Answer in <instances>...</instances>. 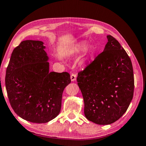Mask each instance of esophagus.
Returning a JSON list of instances; mask_svg holds the SVG:
<instances>
[{"instance_id":"obj_1","label":"esophagus","mask_w":146,"mask_h":146,"mask_svg":"<svg viewBox=\"0 0 146 146\" xmlns=\"http://www.w3.org/2000/svg\"><path fill=\"white\" fill-rule=\"evenodd\" d=\"M70 79L72 81H74L76 80V74L74 73H72L70 76Z\"/></svg>"}]
</instances>
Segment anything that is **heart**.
<instances>
[{
	"instance_id": "b5f03b06",
	"label": "heart",
	"mask_w": 146,
	"mask_h": 146,
	"mask_svg": "<svg viewBox=\"0 0 146 146\" xmlns=\"http://www.w3.org/2000/svg\"><path fill=\"white\" fill-rule=\"evenodd\" d=\"M86 48V44L83 42H81L79 43V44L76 46V52H83V51L85 50Z\"/></svg>"
}]
</instances>
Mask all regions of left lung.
<instances>
[{
	"instance_id": "8db88e82",
	"label": "left lung",
	"mask_w": 146,
	"mask_h": 146,
	"mask_svg": "<svg viewBox=\"0 0 146 146\" xmlns=\"http://www.w3.org/2000/svg\"><path fill=\"white\" fill-rule=\"evenodd\" d=\"M104 51L79 72L86 119L100 125L110 124L126 111L133 99L134 76L131 61L115 38L107 36Z\"/></svg>"
}]
</instances>
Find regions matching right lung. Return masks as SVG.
I'll return each instance as SVG.
<instances>
[{"label":"right lung","instance_id":"1","mask_svg":"<svg viewBox=\"0 0 146 146\" xmlns=\"http://www.w3.org/2000/svg\"><path fill=\"white\" fill-rule=\"evenodd\" d=\"M41 41L25 40L14 48L6 69V88L13 110L23 119L45 123L61 110L70 74L49 72L48 56Z\"/></svg>","mask_w":146,"mask_h":146}]
</instances>
